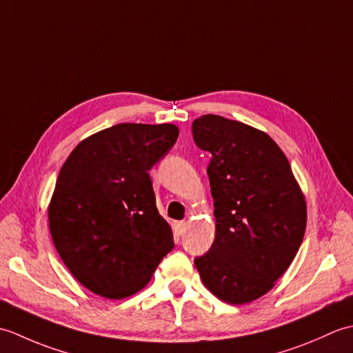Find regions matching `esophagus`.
<instances>
[{
    "label": "esophagus",
    "mask_w": 353,
    "mask_h": 353,
    "mask_svg": "<svg viewBox=\"0 0 353 353\" xmlns=\"http://www.w3.org/2000/svg\"><path fill=\"white\" fill-rule=\"evenodd\" d=\"M186 228H188V223H185V221H176L174 223V230H176L177 235H183L186 232Z\"/></svg>",
    "instance_id": "34e87169"
}]
</instances>
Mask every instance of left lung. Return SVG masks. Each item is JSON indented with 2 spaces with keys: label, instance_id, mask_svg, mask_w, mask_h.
Returning <instances> with one entry per match:
<instances>
[{
  "label": "left lung",
  "instance_id": "8db88e82",
  "mask_svg": "<svg viewBox=\"0 0 353 353\" xmlns=\"http://www.w3.org/2000/svg\"><path fill=\"white\" fill-rule=\"evenodd\" d=\"M208 165L215 239L194 259L206 288L223 302L256 301L287 272L302 244L306 203L279 145L253 127L220 115L192 123Z\"/></svg>",
  "mask_w": 353,
  "mask_h": 353
}]
</instances>
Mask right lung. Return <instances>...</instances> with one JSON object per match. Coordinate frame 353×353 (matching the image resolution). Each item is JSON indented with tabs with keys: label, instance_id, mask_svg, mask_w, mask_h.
Returning a JSON list of instances; mask_svg holds the SVG:
<instances>
[{
	"label": "right lung",
	"instance_id": "obj_1",
	"mask_svg": "<svg viewBox=\"0 0 353 353\" xmlns=\"http://www.w3.org/2000/svg\"><path fill=\"white\" fill-rule=\"evenodd\" d=\"M177 137L174 124H117L81 141L61 168L48 206L51 238L95 294H134L174 247L148 170Z\"/></svg>",
	"mask_w": 353,
	"mask_h": 353
}]
</instances>
